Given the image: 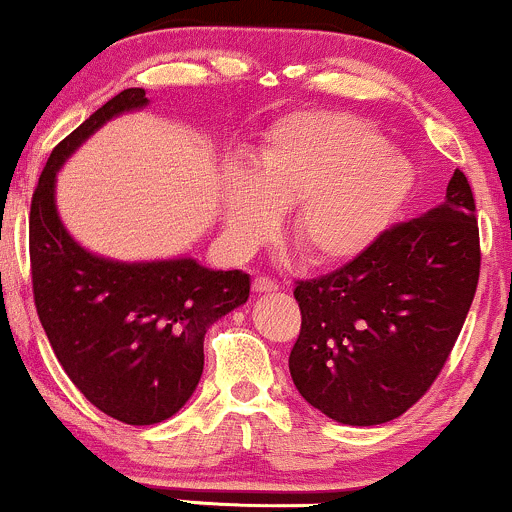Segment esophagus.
<instances>
[{
    "instance_id": "obj_1",
    "label": "esophagus",
    "mask_w": 512,
    "mask_h": 512,
    "mask_svg": "<svg viewBox=\"0 0 512 512\" xmlns=\"http://www.w3.org/2000/svg\"><path fill=\"white\" fill-rule=\"evenodd\" d=\"M252 291L272 293V291H279V284H276L274 279H269V276H255V281H252Z\"/></svg>"
}]
</instances>
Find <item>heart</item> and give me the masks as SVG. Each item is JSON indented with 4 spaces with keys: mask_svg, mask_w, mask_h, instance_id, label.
Instances as JSON below:
<instances>
[{
    "mask_svg": "<svg viewBox=\"0 0 512 512\" xmlns=\"http://www.w3.org/2000/svg\"><path fill=\"white\" fill-rule=\"evenodd\" d=\"M411 190V166L368 122L344 113L279 120L245 170L221 187L223 228L233 248L255 250L274 231V211L291 209L293 245L310 264H342L366 252Z\"/></svg>",
    "mask_w": 512,
    "mask_h": 512,
    "instance_id": "obj_1",
    "label": "heart"
}]
</instances>
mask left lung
Masks as SVG:
<instances>
[{
	"instance_id": "left-lung-1",
	"label": "left lung",
	"mask_w": 512,
	"mask_h": 512,
	"mask_svg": "<svg viewBox=\"0 0 512 512\" xmlns=\"http://www.w3.org/2000/svg\"><path fill=\"white\" fill-rule=\"evenodd\" d=\"M477 204L462 170L445 202L395 223L366 252L296 281L293 385L339 424L378 426L431 390L479 284Z\"/></svg>"
}]
</instances>
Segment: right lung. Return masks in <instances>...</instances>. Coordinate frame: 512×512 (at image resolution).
Returning a JSON list of instances; mask_svg holds the SVG:
<instances>
[{"instance_id": "obj_1", "label": "right lung", "mask_w": 512, "mask_h": 512, "mask_svg": "<svg viewBox=\"0 0 512 512\" xmlns=\"http://www.w3.org/2000/svg\"><path fill=\"white\" fill-rule=\"evenodd\" d=\"M125 88L52 149L31 199L33 301L64 373L103 414L129 426L166 421L192 397L204 368V334L250 296L240 269L195 260L125 264L76 245L55 207L57 170L110 117L144 108Z\"/></svg>"}]
</instances>
